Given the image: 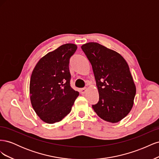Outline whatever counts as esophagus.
Returning <instances> with one entry per match:
<instances>
[{"label": "esophagus", "mask_w": 159, "mask_h": 159, "mask_svg": "<svg viewBox=\"0 0 159 159\" xmlns=\"http://www.w3.org/2000/svg\"><path fill=\"white\" fill-rule=\"evenodd\" d=\"M80 91H81V93L84 94V93L86 92V91H87V88H82V89H81Z\"/></svg>", "instance_id": "obj_1"}]
</instances>
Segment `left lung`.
Segmentation results:
<instances>
[{"instance_id": "8db88e82", "label": "left lung", "mask_w": 159, "mask_h": 159, "mask_svg": "<svg viewBox=\"0 0 159 159\" xmlns=\"http://www.w3.org/2000/svg\"><path fill=\"white\" fill-rule=\"evenodd\" d=\"M81 49L92 66L99 92V102L92 107L104 121L117 123L133 106L136 87L129 66L119 53L97 42H88Z\"/></svg>"}]
</instances>
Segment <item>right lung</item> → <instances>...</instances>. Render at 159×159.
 <instances>
[{
	"instance_id": "right-lung-1",
	"label": "right lung",
	"mask_w": 159,
	"mask_h": 159,
	"mask_svg": "<svg viewBox=\"0 0 159 159\" xmlns=\"http://www.w3.org/2000/svg\"><path fill=\"white\" fill-rule=\"evenodd\" d=\"M78 47L66 44L48 53L34 68L30 81L32 106L43 121H61L71 110L79 92L71 88L70 57Z\"/></svg>"
}]
</instances>
